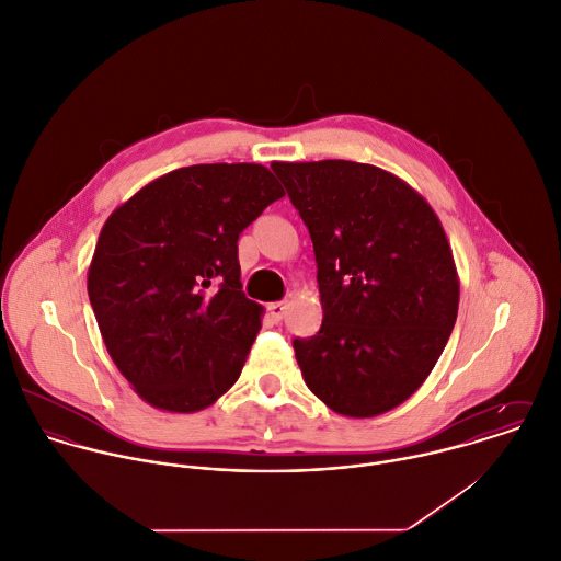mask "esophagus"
Returning a JSON list of instances; mask_svg holds the SVG:
<instances>
[{"mask_svg": "<svg viewBox=\"0 0 561 561\" xmlns=\"http://www.w3.org/2000/svg\"><path fill=\"white\" fill-rule=\"evenodd\" d=\"M267 311H270V318H272L274 322H283V318H285V313H287V305H285V302H272V305L267 307Z\"/></svg>", "mask_w": 561, "mask_h": 561, "instance_id": "esophagus-1", "label": "esophagus"}]
</instances>
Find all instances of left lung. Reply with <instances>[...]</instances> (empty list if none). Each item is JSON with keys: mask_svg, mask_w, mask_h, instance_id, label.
Segmentation results:
<instances>
[{"mask_svg": "<svg viewBox=\"0 0 561 561\" xmlns=\"http://www.w3.org/2000/svg\"><path fill=\"white\" fill-rule=\"evenodd\" d=\"M309 228L322 327L294 340L307 387L335 413L374 417L435 368L457 320L459 276L431 204L355 161L272 163Z\"/></svg>", "mask_w": 561, "mask_h": 561, "instance_id": "8db88e82", "label": "left lung"}]
</instances>
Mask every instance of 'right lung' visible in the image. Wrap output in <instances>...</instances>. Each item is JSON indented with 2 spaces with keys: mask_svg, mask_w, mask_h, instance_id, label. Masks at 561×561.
Listing matches in <instances>:
<instances>
[{
  "mask_svg": "<svg viewBox=\"0 0 561 561\" xmlns=\"http://www.w3.org/2000/svg\"><path fill=\"white\" fill-rule=\"evenodd\" d=\"M283 195L256 163L191 165L104 221L89 300L117 370L154 409L195 413L237 382L263 316L241 291L237 239Z\"/></svg>",
  "mask_w": 561,
  "mask_h": 561,
  "instance_id": "right-lung-1",
  "label": "right lung"
}]
</instances>
